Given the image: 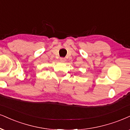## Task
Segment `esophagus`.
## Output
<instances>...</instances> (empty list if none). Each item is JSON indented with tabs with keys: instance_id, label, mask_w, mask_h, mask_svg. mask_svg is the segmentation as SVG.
Segmentation results:
<instances>
[{
	"instance_id": "esophagus-1",
	"label": "esophagus",
	"mask_w": 130,
	"mask_h": 130,
	"mask_svg": "<svg viewBox=\"0 0 130 130\" xmlns=\"http://www.w3.org/2000/svg\"><path fill=\"white\" fill-rule=\"evenodd\" d=\"M65 60H66V59L64 58V57H61V58H60V62H65Z\"/></svg>"
}]
</instances>
